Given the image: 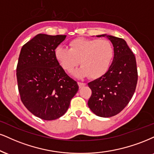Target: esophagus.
Listing matches in <instances>:
<instances>
[{
  "mask_svg": "<svg viewBox=\"0 0 154 154\" xmlns=\"http://www.w3.org/2000/svg\"><path fill=\"white\" fill-rule=\"evenodd\" d=\"M78 84H79V88H82L83 86H86V83H83V82H78Z\"/></svg>",
  "mask_w": 154,
  "mask_h": 154,
  "instance_id": "34e87169",
  "label": "esophagus"
}]
</instances>
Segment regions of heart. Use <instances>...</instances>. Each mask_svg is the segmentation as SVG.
I'll return each instance as SVG.
<instances>
[{"label":"heart","mask_w":154,"mask_h":154,"mask_svg":"<svg viewBox=\"0 0 154 154\" xmlns=\"http://www.w3.org/2000/svg\"><path fill=\"white\" fill-rule=\"evenodd\" d=\"M68 45L69 48L59 45L55 49L56 59L68 73H72L79 63L82 66L75 73L79 77L98 79L109 71L114 57V48L109 40L78 38Z\"/></svg>","instance_id":"1"}]
</instances>
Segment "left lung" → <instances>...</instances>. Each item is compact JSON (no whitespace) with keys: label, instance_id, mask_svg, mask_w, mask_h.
Segmentation results:
<instances>
[{"label":"left lung","instance_id":"1","mask_svg":"<svg viewBox=\"0 0 154 154\" xmlns=\"http://www.w3.org/2000/svg\"><path fill=\"white\" fill-rule=\"evenodd\" d=\"M106 36L114 48L113 63L103 76L88 83L92 91L88 107L96 116L104 118L116 116L128 105L138 81L135 56L125 40Z\"/></svg>","mask_w":154,"mask_h":154}]
</instances>
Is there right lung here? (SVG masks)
I'll return each instance as SVG.
<instances>
[{"mask_svg": "<svg viewBox=\"0 0 154 154\" xmlns=\"http://www.w3.org/2000/svg\"><path fill=\"white\" fill-rule=\"evenodd\" d=\"M66 35L40 33L23 45L16 68L20 100L35 116L51 121L67 111L79 86L55 57Z\"/></svg>", "mask_w": 154, "mask_h": 154, "instance_id": "1", "label": "right lung"}]
</instances>
